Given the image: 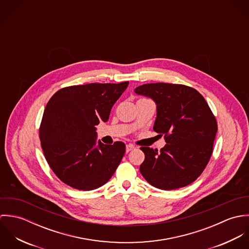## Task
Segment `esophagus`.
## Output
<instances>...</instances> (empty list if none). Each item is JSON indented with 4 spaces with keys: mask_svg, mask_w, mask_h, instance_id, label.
Instances as JSON below:
<instances>
[{
    "mask_svg": "<svg viewBox=\"0 0 249 249\" xmlns=\"http://www.w3.org/2000/svg\"><path fill=\"white\" fill-rule=\"evenodd\" d=\"M134 148H135V145H134V144H132V143L126 144V152H129V151H131V150L134 149Z\"/></svg>",
    "mask_w": 249,
    "mask_h": 249,
    "instance_id": "34e87169",
    "label": "esophagus"
}]
</instances>
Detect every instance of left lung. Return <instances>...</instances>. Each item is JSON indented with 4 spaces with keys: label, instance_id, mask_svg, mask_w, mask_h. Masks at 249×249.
I'll use <instances>...</instances> for the list:
<instances>
[{
    "label": "left lung",
    "instance_id": "1",
    "mask_svg": "<svg viewBox=\"0 0 249 249\" xmlns=\"http://www.w3.org/2000/svg\"><path fill=\"white\" fill-rule=\"evenodd\" d=\"M135 93L155 102L153 130L167 142L160 151L141 147L144 161L140 173L161 190L191 184L206 168L217 131L216 120L205 99L192 87L173 83L142 84Z\"/></svg>",
    "mask_w": 249,
    "mask_h": 249
}]
</instances>
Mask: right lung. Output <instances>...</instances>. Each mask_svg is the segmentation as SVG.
<instances>
[{"label": "right lung", "instance_id": "add662e5", "mask_svg": "<svg viewBox=\"0 0 249 249\" xmlns=\"http://www.w3.org/2000/svg\"><path fill=\"white\" fill-rule=\"evenodd\" d=\"M128 83L68 86L48 102L39 138L49 166L63 183L90 191L106 184L115 173L125 144L99 141L96 145V125L108 121L111 108Z\"/></svg>", "mask_w": 249, "mask_h": 249}]
</instances>
